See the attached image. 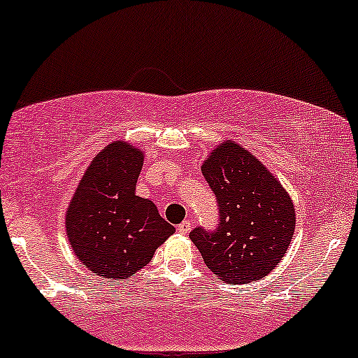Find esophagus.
Masks as SVG:
<instances>
[{
  "label": "esophagus",
  "mask_w": 358,
  "mask_h": 358,
  "mask_svg": "<svg viewBox=\"0 0 358 358\" xmlns=\"http://www.w3.org/2000/svg\"><path fill=\"white\" fill-rule=\"evenodd\" d=\"M192 227H193V222L192 220H183L182 224L178 225V232L183 234V236H185V234H188V232L192 231Z\"/></svg>",
  "instance_id": "1"
}]
</instances>
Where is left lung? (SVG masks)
Instances as JSON below:
<instances>
[{
  "instance_id": "obj_1",
  "label": "left lung",
  "mask_w": 358,
  "mask_h": 358,
  "mask_svg": "<svg viewBox=\"0 0 358 358\" xmlns=\"http://www.w3.org/2000/svg\"><path fill=\"white\" fill-rule=\"evenodd\" d=\"M202 173L219 207L215 231L190 232L205 264L231 285L264 278L293 239L296 215L289 195L256 156L231 139L212 151Z\"/></svg>"
}]
</instances>
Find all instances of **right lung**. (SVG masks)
I'll return each mask as SVG.
<instances>
[{
  "label": "right lung",
  "mask_w": 358,
  "mask_h": 358,
  "mask_svg": "<svg viewBox=\"0 0 358 358\" xmlns=\"http://www.w3.org/2000/svg\"><path fill=\"white\" fill-rule=\"evenodd\" d=\"M143 162L138 148L110 143L85 170L65 213L73 254L101 278L134 276L175 232L151 200L134 193Z\"/></svg>",
  "instance_id": "right-lung-1"
}]
</instances>
